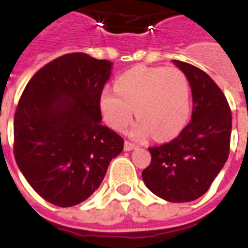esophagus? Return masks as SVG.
Here are the masks:
<instances>
[{"instance_id":"1","label":"esophagus","mask_w":248,"mask_h":248,"mask_svg":"<svg viewBox=\"0 0 248 248\" xmlns=\"http://www.w3.org/2000/svg\"><path fill=\"white\" fill-rule=\"evenodd\" d=\"M136 147L137 146L135 145V143H131V142H128V141L124 142V151H132V150H135Z\"/></svg>"}]
</instances>
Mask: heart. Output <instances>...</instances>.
<instances>
[{
    "label": "heart",
    "mask_w": 248,
    "mask_h": 248,
    "mask_svg": "<svg viewBox=\"0 0 248 248\" xmlns=\"http://www.w3.org/2000/svg\"><path fill=\"white\" fill-rule=\"evenodd\" d=\"M116 91L103 88L98 107L103 121L116 131L132 121L136 107L140 117L130 135L137 140L155 133L158 140L177 136L188 122L191 90L185 73L178 68L137 66L118 76Z\"/></svg>",
    "instance_id": "b5f03b06"
}]
</instances>
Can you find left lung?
<instances>
[{"instance_id": "1", "label": "left lung", "mask_w": 248, "mask_h": 248, "mask_svg": "<svg viewBox=\"0 0 248 248\" xmlns=\"http://www.w3.org/2000/svg\"><path fill=\"white\" fill-rule=\"evenodd\" d=\"M192 91L191 122L169 143L150 147L143 182L161 199L191 202L207 192L230 154L232 116L223 92L200 68L173 60Z\"/></svg>"}]
</instances>
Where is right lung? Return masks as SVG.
Wrapping results in <instances>:
<instances>
[{"label": "right lung", "instance_id": "add662e5", "mask_svg": "<svg viewBox=\"0 0 248 248\" xmlns=\"http://www.w3.org/2000/svg\"><path fill=\"white\" fill-rule=\"evenodd\" d=\"M112 62L68 53L36 72L15 113V158L38 195L59 207L87 200L124 139L101 124L98 96Z\"/></svg>", "mask_w": 248, "mask_h": 248}]
</instances>
